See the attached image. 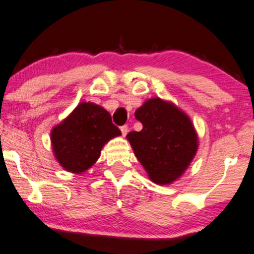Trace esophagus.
Returning <instances> with one entry per match:
<instances>
[{
    "label": "esophagus",
    "instance_id": "34e87169",
    "mask_svg": "<svg viewBox=\"0 0 254 254\" xmlns=\"http://www.w3.org/2000/svg\"><path fill=\"white\" fill-rule=\"evenodd\" d=\"M128 131V127L127 126H123L121 127V133H123V136H126Z\"/></svg>",
    "mask_w": 254,
    "mask_h": 254
}]
</instances>
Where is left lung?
<instances>
[{"label":"left lung","instance_id":"8db88e82","mask_svg":"<svg viewBox=\"0 0 254 254\" xmlns=\"http://www.w3.org/2000/svg\"><path fill=\"white\" fill-rule=\"evenodd\" d=\"M140 131L126 139L151 182L167 186L186 173L198 150V135L186 112L171 101L150 98L135 111Z\"/></svg>","mask_w":254,"mask_h":254}]
</instances>
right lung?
Wrapping results in <instances>:
<instances>
[{"instance_id":"add662e5","label":"right lung","mask_w":254,"mask_h":254,"mask_svg":"<svg viewBox=\"0 0 254 254\" xmlns=\"http://www.w3.org/2000/svg\"><path fill=\"white\" fill-rule=\"evenodd\" d=\"M50 134L52 151L61 167L83 174L97 162L105 144L121 131L104 107L83 101Z\"/></svg>"}]
</instances>
